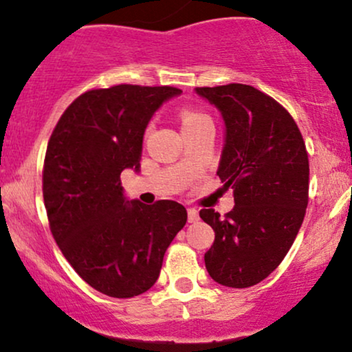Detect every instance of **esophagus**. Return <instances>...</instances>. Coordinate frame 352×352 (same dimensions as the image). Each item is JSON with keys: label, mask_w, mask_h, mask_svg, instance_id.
Listing matches in <instances>:
<instances>
[{"label": "esophagus", "mask_w": 352, "mask_h": 352, "mask_svg": "<svg viewBox=\"0 0 352 352\" xmlns=\"http://www.w3.org/2000/svg\"><path fill=\"white\" fill-rule=\"evenodd\" d=\"M187 213H188V221L190 223H195V221H199V210H195V208H188L187 210Z\"/></svg>", "instance_id": "esophagus-1"}]
</instances>
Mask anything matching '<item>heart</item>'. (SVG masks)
Listing matches in <instances>:
<instances>
[{"label":"heart","instance_id":"1","mask_svg":"<svg viewBox=\"0 0 352 352\" xmlns=\"http://www.w3.org/2000/svg\"><path fill=\"white\" fill-rule=\"evenodd\" d=\"M180 119H182V127H187V125H193V124L200 122V120L210 119V117L201 114V112H197V111H184L182 112Z\"/></svg>","mask_w":352,"mask_h":352}]
</instances>
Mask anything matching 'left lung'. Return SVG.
<instances>
[{
    "label": "left lung",
    "mask_w": 352,
    "mask_h": 352,
    "mask_svg": "<svg viewBox=\"0 0 352 352\" xmlns=\"http://www.w3.org/2000/svg\"><path fill=\"white\" fill-rule=\"evenodd\" d=\"M227 127L217 175L233 188L235 207L200 210L215 232L205 266L217 283L248 288L278 268L308 207L309 160L296 122L273 98L246 84L197 87Z\"/></svg>",
    "instance_id": "1"
}]
</instances>
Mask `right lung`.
<instances>
[{"label":"right lung","mask_w":352,"mask_h":352,"mask_svg":"<svg viewBox=\"0 0 352 352\" xmlns=\"http://www.w3.org/2000/svg\"><path fill=\"white\" fill-rule=\"evenodd\" d=\"M172 86L91 89L64 111L47 142L43 197L52 236L76 273L102 294L134 298L155 285L187 223L173 200L124 199L120 173L139 170L145 127Z\"/></svg>","instance_id":"add662e5"}]
</instances>
